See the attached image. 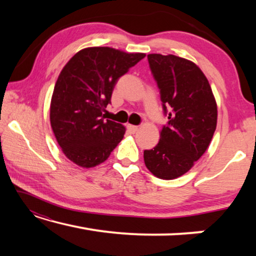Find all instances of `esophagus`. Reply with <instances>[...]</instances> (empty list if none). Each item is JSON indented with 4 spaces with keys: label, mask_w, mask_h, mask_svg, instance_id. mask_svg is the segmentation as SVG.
I'll return each instance as SVG.
<instances>
[{
    "label": "esophagus",
    "mask_w": 256,
    "mask_h": 256,
    "mask_svg": "<svg viewBox=\"0 0 256 256\" xmlns=\"http://www.w3.org/2000/svg\"><path fill=\"white\" fill-rule=\"evenodd\" d=\"M128 128L130 130V131H131V132H136L138 131V126H136V125H132V124H128Z\"/></svg>",
    "instance_id": "esophagus-1"
}]
</instances>
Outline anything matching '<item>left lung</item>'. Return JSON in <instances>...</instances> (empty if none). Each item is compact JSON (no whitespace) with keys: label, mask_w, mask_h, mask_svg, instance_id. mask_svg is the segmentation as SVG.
Instances as JSON below:
<instances>
[{"label":"left lung","mask_w":256,"mask_h":256,"mask_svg":"<svg viewBox=\"0 0 256 256\" xmlns=\"http://www.w3.org/2000/svg\"><path fill=\"white\" fill-rule=\"evenodd\" d=\"M168 124L158 144L144 150V164L162 180L184 175L200 159L214 136L218 110L209 81L196 63L176 55L149 54Z\"/></svg>","instance_id":"obj_1"}]
</instances>
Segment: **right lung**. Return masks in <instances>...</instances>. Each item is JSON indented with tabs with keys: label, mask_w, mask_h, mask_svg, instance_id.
<instances>
[{
	"label": "right lung",
	"mask_w": 256,
	"mask_h": 256,
	"mask_svg": "<svg viewBox=\"0 0 256 256\" xmlns=\"http://www.w3.org/2000/svg\"><path fill=\"white\" fill-rule=\"evenodd\" d=\"M144 53L86 47L62 68L52 94L50 120L66 157L82 168L105 162L122 141L125 128L104 118L118 78Z\"/></svg>",
	"instance_id": "add662e5"
}]
</instances>
